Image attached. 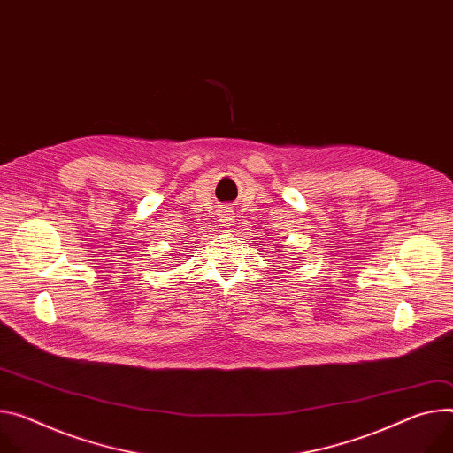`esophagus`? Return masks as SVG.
<instances>
[{
  "mask_svg": "<svg viewBox=\"0 0 453 453\" xmlns=\"http://www.w3.org/2000/svg\"><path fill=\"white\" fill-rule=\"evenodd\" d=\"M222 226H224V227L231 226V217H229V211H226V213L222 215Z\"/></svg>",
  "mask_w": 453,
  "mask_h": 453,
  "instance_id": "esophagus-1",
  "label": "esophagus"
}]
</instances>
